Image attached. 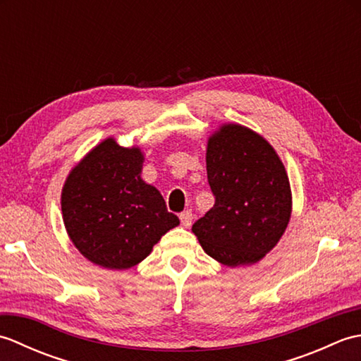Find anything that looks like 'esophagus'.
<instances>
[{"mask_svg": "<svg viewBox=\"0 0 361 361\" xmlns=\"http://www.w3.org/2000/svg\"><path fill=\"white\" fill-rule=\"evenodd\" d=\"M180 220H181V225L185 228H189L190 224H192V211L188 209V211H183L180 214Z\"/></svg>", "mask_w": 361, "mask_h": 361, "instance_id": "esophagus-1", "label": "esophagus"}]
</instances>
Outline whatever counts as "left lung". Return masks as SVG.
Segmentation results:
<instances>
[{
  "label": "left lung",
  "instance_id": "8db88e82",
  "mask_svg": "<svg viewBox=\"0 0 361 361\" xmlns=\"http://www.w3.org/2000/svg\"><path fill=\"white\" fill-rule=\"evenodd\" d=\"M206 171L216 203L192 225L206 255L226 267L259 262L291 216L288 175L265 137L224 124L208 140Z\"/></svg>",
  "mask_w": 361,
  "mask_h": 361
}]
</instances>
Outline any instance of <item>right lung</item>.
Returning <instances> with one entry per match:
<instances>
[{
    "instance_id": "obj_1",
    "label": "right lung",
    "mask_w": 361,
    "mask_h": 361,
    "mask_svg": "<svg viewBox=\"0 0 361 361\" xmlns=\"http://www.w3.org/2000/svg\"><path fill=\"white\" fill-rule=\"evenodd\" d=\"M140 147L106 137L73 167L62 189V214L74 247L109 270H127L147 257L180 225L163 195L141 178Z\"/></svg>"
}]
</instances>
